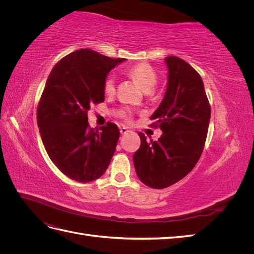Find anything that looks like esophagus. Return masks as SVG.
Here are the masks:
<instances>
[{
    "instance_id": "obj_1",
    "label": "esophagus",
    "mask_w": 254,
    "mask_h": 254,
    "mask_svg": "<svg viewBox=\"0 0 254 254\" xmlns=\"http://www.w3.org/2000/svg\"><path fill=\"white\" fill-rule=\"evenodd\" d=\"M120 132H121V134H126V133L129 132V130L126 127H121L120 128Z\"/></svg>"
}]
</instances>
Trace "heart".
Returning <instances> with one entry per match:
<instances>
[{"mask_svg": "<svg viewBox=\"0 0 254 254\" xmlns=\"http://www.w3.org/2000/svg\"><path fill=\"white\" fill-rule=\"evenodd\" d=\"M127 74L136 81L140 88L144 92H150L157 84L158 77L153 68L147 64H140L127 71ZM104 92L107 95H112L115 92V79L113 76H107L104 81ZM123 118L129 119V113L127 110H123L121 112Z\"/></svg>", "mask_w": 254, "mask_h": 254, "instance_id": "heart-1", "label": "heart"}]
</instances>
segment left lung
Instances as JSON below:
<instances>
[{"label":"left lung","instance_id":"left-lung-1","mask_svg":"<svg viewBox=\"0 0 254 254\" xmlns=\"http://www.w3.org/2000/svg\"><path fill=\"white\" fill-rule=\"evenodd\" d=\"M167 88L151 115L160 127L158 141L140 132L141 146L133 155L139 179L152 189H165L184 178L200 158L209 129L211 107L200 75L187 61L165 58Z\"/></svg>","mask_w":254,"mask_h":254}]
</instances>
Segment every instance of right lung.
<instances>
[{
  "label": "right lung",
  "mask_w": 254,
  "mask_h": 254,
  "mask_svg": "<svg viewBox=\"0 0 254 254\" xmlns=\"http://www.w3.org/2000/svg\"><path fill=\"white\" fill-rule=\"evenodd\" d=\"M125 60L83 49L59 60L49 75L37 123L52 162L72 180L94 181L110 164L120 130L108 122L95 131L89 126L88 111L105 101L107 75Z\"/></svg>",
  "instance_id": "add662e5"
}]
</instances>
